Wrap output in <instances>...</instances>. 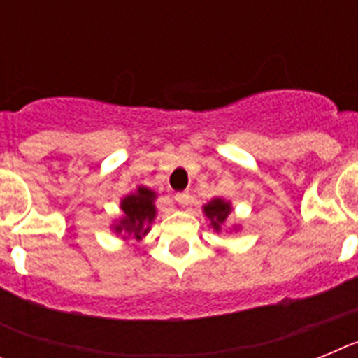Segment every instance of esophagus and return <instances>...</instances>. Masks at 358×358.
<instances>
[{"instance_id": "34e87169", "label": "esophagus", "mask_w": 358, "mask_h": 358, "mask_svg": "<svg viewBox=\"0 0 358 358\" xmlns=\"http://www.w3.org/2000/svg\"><path fill=\"white\" fill-rule=\"evenodd\" d=\"M176 202L181 206H188L192 202V195H189V192H179V194H176Z\"/></svg>"}]
</instances>
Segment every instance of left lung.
I'll return each mask as SVG.
<instances>
[{
  "label": "left lung",
  "instance_id": "1",
  "mask_svg": "<svg viewBox=\"0 0 358 358\" xmlns=\"http://www.w3.org/2000/svg\"><path fill=\"white\" fill-rule=\"evenodd\" d=\"M204 211H206V217L210 218L211 224H213L215 229H220V224H224V220L227 218V215L231 213L229 202H224L222 199H215L210 204L204 206Z\"/></svg>",
  "mask_w": 358,
  "mask_h": 358
}]
</instances>
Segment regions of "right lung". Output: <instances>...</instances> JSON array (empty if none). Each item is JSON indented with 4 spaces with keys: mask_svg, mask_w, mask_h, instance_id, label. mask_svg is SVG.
Wrapping results in <instances>:
<instances>
[{
    "mask_svg": "<svg viewBox=\"0 0 358 358\" xmlns=\"http://www.w3.org/2000/svg\"><path fill=\"white\" fill-rule=\"evenodd\" d=\"M154 192H150L148 188H140L138 194L129 195L122 201V210H123V218L122 222L116 226V231L122 233H129V235H134L136 238H141V235H145L148 231V224L154 220Z\"/></svg>",
    "mask_w": 358,
    "mask_h": 358,
    "instance_id": "obj_1",
    "label": "right lung"
}]
</instances>
